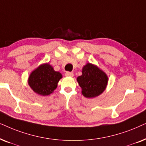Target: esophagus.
<instances>
[{"label":"esophagus","mask_w":146,"mask_h":146,"mask_svg":"<svg viewBox=\"0 0 146 146\" xmlns=\"http://www.w3.org/2000/svg\"><path fill=\"white\" fill-rule=\"evenodd\" d=\"M73 73H72V72H69V71H67V72H66L65 73V76H67V77H73Z\"/></svg>","instance_id":"34e87169"}]
</instances>
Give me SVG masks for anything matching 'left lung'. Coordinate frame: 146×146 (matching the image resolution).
I'll list each match as a JSON object with an SVG mask.
<instances>
[{
    "label": "left lung",
    "instance_id": "obj_1",
    "mask_svg": "<svg viewBox=\"0 0 146 146\" xmlns=\"http://www.w3.org/2000/svg\"><path fill=\"white\" fill-rule=\"evenodd\" d=\"M81 93L87 98L98 97L106 90L108 77L98 66L88 63L83 66L82 75L77 78Z\"/></svg>",
    "mask_w": 146,
    "mask_h": 146
}]
</instances>
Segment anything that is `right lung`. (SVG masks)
<instances>
[{
	"label": "right lung",
	"instance_id": "1",
	"mask_svg": "<svg viewBox=\"0 0 146 146\" xmlns=\"http://www.w3.org/2000/svg\"><path fill=\"white\" fill-rule=\"evenodd\" d=\"M62 77L61 73L55 71L50 64L43 63L31 72L28 84L36 94L46 96L57 88V83Z\"/></svg>",
	"mask_w": 146,
	"mask_h": 146
}]
</instances>
